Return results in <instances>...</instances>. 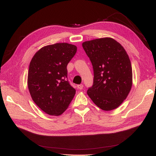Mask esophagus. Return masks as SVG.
<instances>
[{"label": "esophagus", "instance_id": "34e87169", "mask_svg": "<svg viewBox=\"0 0 156 156\" xmlns=\"http://www.w3.org/2000/svg\"><path fill=\"white\" fill-rule=\"evenodd\" d=\"M77 87H78V89L81 90V89H83V84L78 85H77Z\"/></svg>", "mask_w": 156, "mask_h": 156}]
</instances>
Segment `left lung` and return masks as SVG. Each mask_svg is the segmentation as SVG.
Returning <instances> with one entry per match:
<instances>
[{
	"label": "left lung",
	"instance_id": "left-lung-1",
	"mask_svg": "<svg viewBox=\"0 0 156 156\" xmlns=\"http://www.w3.org/2000/svg\"><path fill=\"white\" fill-rule=\"evenodd\" d=\"M82 46L94 70V82L88 89V95L104 111L117 108L126 99L132 86V68L128 55L111 38L87 41Z\"/></svg>",
	"mask_w": 156,
	"mask_h": 156
}]
</instances>
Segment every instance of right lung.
Instances as JSON below:
<instances>
[{
  "instance_id": "1",
  "label": "right lung",
  "mask_w": 156,
  "mask_h": 156,
  "mask_svg": "<svg viewBox=\"0 0 156 156\" xmlns=\"http://www.w3.org/2000/svg\"><path fill=\"white\" fill-rule=\"evenodd\" d=\"M76 46L67 43L47 45L30 62L28 87L34 102L49 115L59 116L67 109L76 93L68 80L67 65Z\"/></svg>"
}]
</instances>
